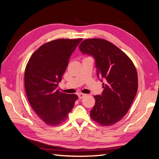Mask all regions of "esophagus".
Instances as JSON below:
<instances>
[{"mask_svg": "<svg viewBox=\"0 0 159 159\" xmlns=\"http://www.w3.org/2000/svg\"><path fill=\"white\" fill-rule=\"evenodd\" d=\"M86 95V94H84V93H79L78 94V98H80V99H82V98H84L85 96Z\"/></svg>", "mask_w": 159, "mask_h": 159, "instance_id": "esophagus-1", "label": "esophagus"}]
</instances>
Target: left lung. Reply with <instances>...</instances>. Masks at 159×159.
<instances>
[{"label": "left lung", "mask_w": 159, "mask_h": 159, "mask_svg": "<svg viewBox=\"0 0 159 159\" xmlns=\"http://www.w3.org/2000/svg\"><path fill=\"white\" fill-rule=\"evenodd\" d=\"M93 56L98 75L105 81L102 95H95L90 117L102 126L117 123L126 115L138 89L137 72L126 54L113 43L101 38L86 39L79 46Z\"/></svg>", "instance_id": "obj_1"}]
</instances>
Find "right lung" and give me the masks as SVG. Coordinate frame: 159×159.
I'll return each mask as SVG.
<instances>
[{"label":"right lung","instance_id":"add662e5","mask_svg":"<svg viewBox=\"0 0 159 159\" xmlns=\"http://www.w3.org/2000/svg\"><path fill=\"white\" fill-rule=\"evenodd\" d=\"M81 38L57 39L42 45L33 53L25 72V86L31 107L46 124L65 121L78 96L57 89L69 58Z\"/></svg>","mask_w":159,"mask_h":159}]
</instances>
